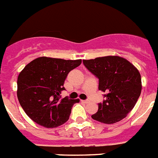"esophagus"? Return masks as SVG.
I'll list each match as a JSON object with an SVG mask.
<instances>
[{"instance_id": "obj_1", "label": "esophagus", "mask_w": 158, "mask_h": 158, "mask_svg": "<svg viewBox=\"0 0 158 158\" xmlns=\"http://www.w3.org/2000/svg\"><path fill=\"white\" fill-rule=\"evenodd\" d=\"M81 102L82 103L87 104V103H89V100H81Z\"/></svg>"}]
</instances>
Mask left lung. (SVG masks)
<instances>
[{"mask_svg": "<svg viewBox=\"0 0 158 158\" xmlns=\"http://www.w3.org/2000/svg\"><path fill=\"white\" fill-rule=\"evenodd\" d=\"M85 66L99 79L98 89L106 93L102 103L92 118L114 124L125 118L135 106L141 92L139 71L126 59L106 56L83 60Z\"/></svg>", "mask_w": 158, "mask_h": 158, "instance_id": "8db88e82", "label": "left lung"}]
</instances>
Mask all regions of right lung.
Here are the masks:
<instances>
[{"instance_id":"obj_1","label":"right lung","mask_w":158,"mask_h":158,"mask_svg":"<svg viewBox=\"0 0 158 158\" xmlns=\"http://www.w3.org/2000/svg\"><path fill=\"white\" fill-rule=\"evenodd\" d=\"M81 60L40 56L23 69L17 77V98L25 114L38 125L55 128L68 121L79 99L61 98L69 73Z\"/></svg>"}]
</instances>
